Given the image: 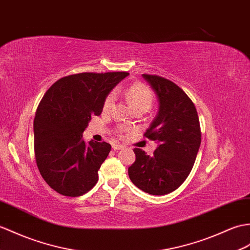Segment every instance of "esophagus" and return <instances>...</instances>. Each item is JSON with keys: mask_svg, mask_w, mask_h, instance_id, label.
I'll return each instance as SVG.
<instances>
[{"mask_svg": "<svg viewBox=\"0 0 250 250\" xmlns=\"http://www.w3.org/2000/svg\"><path fill=\"white\" fill-rule=\"evenodd\" d=\"M112 148L115 150H121V149H124L125 148V146H123V145H118V144H114L113 146H112Z\"/></svg>", "mask_w": 250, "mask_h": 250, "instance_id": "34e87169", "label": "esophagus"}]
</instances>
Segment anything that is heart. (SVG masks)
<instances>
[{"mask_svg": "<svg viewBox=\"0 0 250 250\" xmlns=\"http://www.w3.org/2000/svg\"><path fill=\"white\" fill-rule=\"evenodd\" d=\"M127 97L130 99L133 108H136V107L149 108L151 106L152 100H153V95L151 90H150L147 86H145L144 84H141V83L133 84L130 87L129 90H127ZM115 99H116L115 91L109 92L103 103L104 111H107V109H109L113 106ZM120 130L123 131L124 129H120Z\"/></svg>", "mask_w": 250, "mask_h": 250, "instance_id": "b5f03b06", "label": "heart"}]
</instances>
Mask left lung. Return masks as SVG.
<instances>
[{
	"mask_svg": "<svg viewBox=\"0 0 250 250\" xmlns=\"http://www.w3.org/2000/svg\"><path fill=\"white\" fill-rule=\"evenodd\" d=\"M155 92L159 112L145 137L158 143L153 155L135 148L127 172L133 184L151 195L177 189L189 175L201 143L198 114L188 96L171 81L143 74Z\"/></svg>",
	"mask_w": 250,
	"mask_h": 250,
	"instance_id": "8db88e82",
	"label": "left lung"
}]
</instances>
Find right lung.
<instances>
[{
  "instance_id": "add662e5",
  "label": "right lung",
  "mask_w": 250,
  "mask_h": 250,
  "mask_svg": "<svg viewBox=\"0 0 250 250\" xmlns=\"http://www.w3.org/2000/svg\"><path fill=\"white\" fill-rule=\"evenodd\" d=\"M127 72H83L63 77L40 101L34 119V150L40 175L57 193L78 197L98 182L111 151L103 142H84L92 116L101 115L106 96Z\"/></svg>"
}]
</instances>
